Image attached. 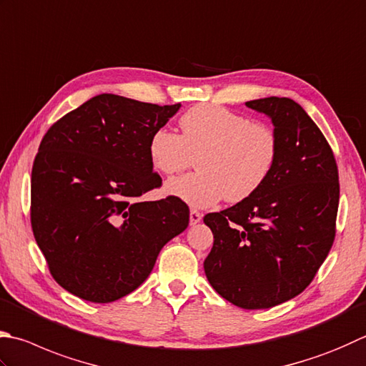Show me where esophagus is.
Wrapping results in <instances>:
<instances>
[{"instance_id": "34e87169", "label": "esophagus", "mask_w": 366, "mask_h": 366, "mask_svg": "<svg viewBox=\"0 0 366 366\" xmlns=\"http://www.w3.org/2000/svg\"><path fill=\"white\" fill-rule=\"evenodd\" d=\"M201 219H202V213H199L197 210H191L189 212V224L191 226L197 224L199 222H201Z\"/></svg>"}]
</instances>
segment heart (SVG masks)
Segmentation results:
<instances>
[{
  "mask_svg": "<svg viewBox=\"0 0 366 366\" xmlns=\"http://www.w3.org/2000/svg\"><path fill=\"white\" fill-rule=\"evenodd\" d=\"M182 135L161 127L148 143L151 165L174 175L197 157L196 174L172 178L165 192L194 209L222 199L245 201L264 184L277 161L279 139L266 124L217 105H197L180 118Z\"/></svg>",
  "mask_w": 366,
  "mask_h": 366,
  "instance_id": "obj_1",
  "label": "heart"
}]
</instances>
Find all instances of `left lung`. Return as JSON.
<instances>
[{
    "instance_id": "left-lung-1",
    "label": "left lung",
    "mask_w": 366,
    "mask_h": 366,
    "mask_svg": "<svg viewBox=\"0 0 366 366\" xmlns=\"http://www.w3.org/2000/svg\"><path fill=\"white\" fill-rule=\"evenodd\" d=\"M245 105L272 121L277 161L254 194L204 217L213 232L204 271L234 306L267 309L298 296L325 261L340 182L332 148L301 105L287 97Z\"/></svg>"
}]
</instances>
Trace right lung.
Masks as SVG:
<instances>
[{
	"label": "right lung",
	"mask_w": 366,
	"mask_h": 366,
	"mask_svg": "<svg viewBox=\"0 0 366 366\" xmlns=\"http://www.w3.org/2000/svg\"><path fill=\"white\" fill-rule=\"evenodd\" d=\"M114 94L82 103L47 130L31 170V227L52 277L74 296L112 302L151 274L189 209L159 188L148 143L180 109Z\"/></svg>",
	"instance_id": "1"
}]
</instances>
